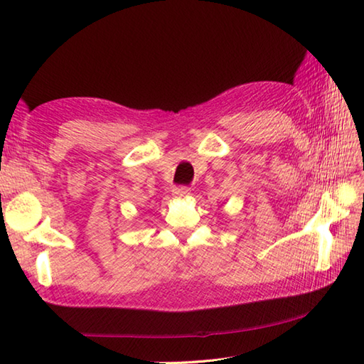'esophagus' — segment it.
Returning a JSON list of instances; mask_svg holds the SVG:
<instances>
[{
	"instance_id": "34e87169",
	"label": "esophagus",
	"mask_w": 364,
	"mask_h": 364,
	"mask_svg": "<svg viewBox=\"0 0 364 364\" xmlns=\"http://www.w3.org/2000/svg\"><path fill=\"white\" fill-rule=\"evenodd\" d=\"M172 194L176 198H184V197H188L191 194V189L186 188V186H176V188L172 189Z\"/></svg>"
}]
</instances>
